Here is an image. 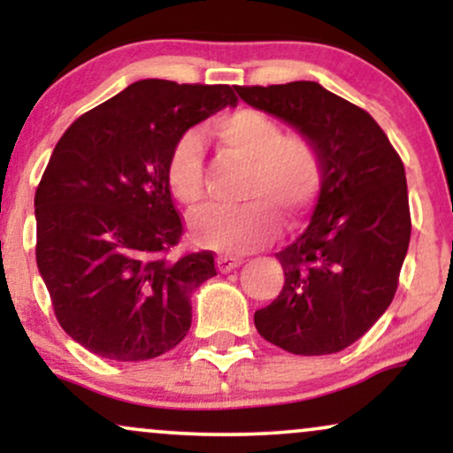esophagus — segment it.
<instances>
[{"label":"esophagus","instance_id":"34e87169","mask_svg":"<svg viewBox=\"0 0 453 453\" xmlns=\"http://www.w3.org/2000/svg\"><path fill=\"white\" fill-rule=\"evenodd\" d=\"M242 264L241 257H230V256H219L217 257V266H219L221 273H230V270L238 268Z\"/></svg>","mask_w":453,"mask_h":453}]
</instances>
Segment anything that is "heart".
Listing matches in <instances>:
<instances>
[{
	"mask_svg": "<svg viewBox=\"0 0 453 453\" xmlns=\"http://www.w3.org/2000/svg\"><path fill=\"white\" fill-rule=\"evenodd\" d=\"M232 155L249 161V197L257 200L238 209L212 206L191 219V234L202 247L221 253H247L264 247L279 234L278 209L303 215L321 194L326 165L319 149L306 136H285L270 114L241 108L212 127ZM165 179L173 196L189 209L204 197V155L196 134H183L170 150Z\"/></svg>",
	"mask_w": 453,
	"mask_h": 453,
	"instance_id": "b5f03b06",
	"label": "heart"
}]
</instances>
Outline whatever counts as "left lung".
<instances>
[{"instance_id": "obj_1", "label": "left lung", "mask_w": 453, "mask_h": 453, "mask_svg": "<svg viewBox=\"0 0 453 453\" xmlns=\"http://www.w3.org/2000/svg\"><path fill=\"white\" fill-rule=\"evenodd\" d=\"M236 93L313 140L326 165L313 219L277 253L283 289L253 321L264 339L296 356L342 351L396 294L411 238L403 159L371 114L319 82Z\"/></svg>"}]
</instances>
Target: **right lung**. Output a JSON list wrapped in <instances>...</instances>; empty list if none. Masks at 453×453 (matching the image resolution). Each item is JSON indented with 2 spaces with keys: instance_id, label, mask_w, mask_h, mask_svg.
<instances>
[{
  "instance_id": "1",
  "label": "right lung",
  "mask_w": 453,
  "mask_h": 453,
  "mask_svg": "<svg viewBox=\"0 0 453 453\" xmlns=\"http://www.w3.org/2000/svg\"><path fill=\"white\" fill-rule=\"evenodd\" d=\"M230 85L147 78L78 117L35 189V262L59 326L106 360L174 349L191 294L215 277L212 251L174 247L183 219L165 165L189 127L236 106Z\"/></svg>"
}]
</instances>
